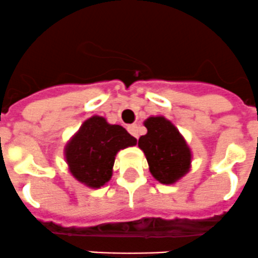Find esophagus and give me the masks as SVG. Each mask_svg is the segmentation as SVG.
I'll use <instances>...</instances> for the list:
<instances>
[{"mask_svg": "<svg viewBox=\"0 0 258 258\" xmlns=\"http://www.w3.org/2000/svg\"><path fill=\"white\" fill-rule=\"evenodd\" d=\"M127 130H128V132L132 135V136H135V138H139V134H140V131H139L138 124H130V126H127Z\"/></svg>", "mask_w": 258, "mask_h": 258, "instance_id": "1", "label": "esophagus"}]
</instances>
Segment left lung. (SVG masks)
<instances>
[{"instance_id":"obj_1","label":"left lung","mask_w":258,"mask_h":258,"mask_svg":"<svg viewBox=\"0 0 258 258\" xmlns=\"http://www.w3.org/2000/svg\"><path fill=\"white\" fill-rule=\"evenodd\" d=\"M148 132L139 139L153 177L163 185H173L191 168L192 152L177 127L163 115L144 120Z\"/></svg>"}]
</instances>
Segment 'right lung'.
<instances>
[{
	"label": "right lung",
	"instance_id": "add662e5",
	"mask_svg": "<svg viewBox=\"0 0 258 258\" xmlns=\"http://www.w3.org/2000/svg\"><path fill=\"white\" fill-rule=\"evenodd\" d=\"M138 140L119 124H110L101 115H92L64 146L71 175L90 189H100L113 175L115 155L135 146Z\"/></svg>",
	"mask_w": 258,
	"mask_h": 258
}]
</instances>
